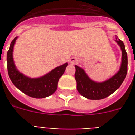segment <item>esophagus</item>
Listing matches in <instances>:
<instances>
[{"mask_svg":"<svg viewBox=\"0 0 135 135\" xmlns=\"http://www.w3.org/2000/svg\"><path fill=\"white\" fill-rule=\"evenodd\" d=\"M70 62H71V64H76V62H77V59L76 58H74V57H73V58H71L70 59Z\"/></svg>","mask_w":135,"mask_h":135,"instance_id":"34e87169","label":"esophagus"}]
</instances>
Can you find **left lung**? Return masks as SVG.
I'll return each mask as SVG.
<instances>
[{
	"mask_svg": "<svg viewBox=\"0 0 135 135\" xmlns=\"http://www.w3.org/2000/svg\"><path fill=\"white\" fill-rule=\"evenodd\" d=\"M115 42L122 51V63L120 70L107 80L102 82H95L89 77L84 70L75 65V79L77 90L82 96L92 100H99L112 95L122 84L128 70V57L123 42L116 38Z\"/></svg>",
	"mask_w": 135,
	"mask_h": 135,
	"instance_id": "left-lung-1",
	"label": "left lung"
}]
</instances>
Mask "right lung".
Returning a JSON list of instances; mask_svg holds the SVG:
<instances>
[{
    "mask_svg": "<svg viewBox=\"0 0 135 135\" xmlns=\"http://www.w3.org/2000/svg\"><path fill=\"white\" fill-rule=\"evenodd\" d=\"M17 37L12 40L7 52V70L9 78L15 86L33 98L41 99L53 95L57 89L59 78L64 74L68 64L65 63L39 78H30L21 73L15 65L13 57L14 45Z\"/></svg>",
    "mask_w": 135,
    "mask_h": 135,
    "instance_id": "right-lung-1",
    "label": "right lung"
}]
</instances>
